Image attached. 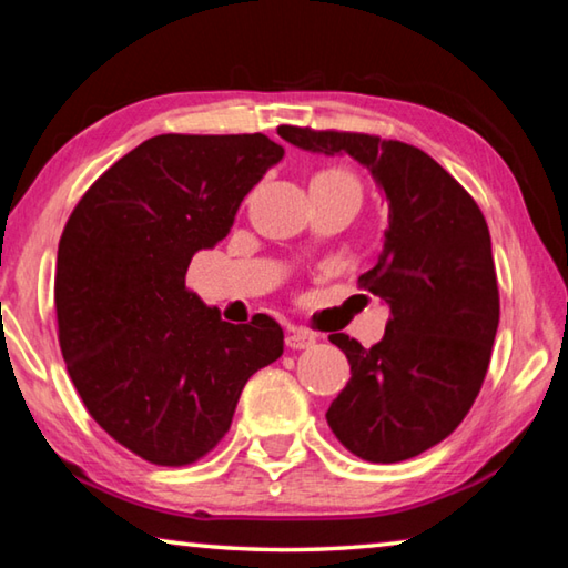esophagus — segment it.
I'll use <instances>...</instances> for the list:
<instances>
[{
    "label": "esophagus",
    "mask_w": 568,
    "mask_h": 568,
    "mask_svg": "<svg viewBox=\"0 0 568 568\" xmlns=\"http://www.w3.org/2000/svg\"><path fill=\"white\" fill-rule=\"evenodd\" d=\"M285 345L293 351H305V348H311V345H315V335L303 331V328H293L285 335Z\"/></svg>",
    "instance_id": "1"
}]
</instances>
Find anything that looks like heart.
<instances>
[{
	"instance_id": "1",
	"label": "heart",
	"mask_w": 568,
	"mask_h": 568,
	"mask_svg": "<svg viewBox=\"0 0 568 568\" xmlns=\"http://www.w3.org/2000/svg\"><path fill=\"white\" fill-rule=\"evenodd\" d=\"M313 180H323V182H341V185H353L358 187V180H355L351 172H345L341 168H331V170H321L318 175H315Z\"/></svg>"
}]
</instances>
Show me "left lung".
<instances>
[{"instance_id": "left-lung-1", "label": "left lung", "mask_w": 568, "mask_h": 568, "mask_svg": "<svg viewBox=\"0 0 568 568\" xmlns=\"http://www.w3.org/2000/svg\"><path fill=\"white\" fill-rule=\"evenodd\" d=\"M291 145L351 155L388 205V227L361 285L390 307L371 348L333 333L351 381L331 403L341 444L373 464L423 454L456 430L486 378L498 328L491 235L476 200L426 152L376 134L283 124Z\"/></svg>"}]
</instances>
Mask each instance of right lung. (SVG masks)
Here are the masks:
<instances>
[{
    "mask_svg": "<svg viewBox=\"0 0 568 568\" xmlns=\"http://www.w3.org/2000/svg\"><path fill=\"white\" fill-rule=\"evenodd\" d=\"M285 150L265 134H158L84 192L57 250L60 348L90 416L132 454L187 466L227 434L255 371L283 355L271 315L233 325L187 291Z\"/></svg>",
    "mask_w": 568,
    "mask_h": 568,
    "instance_id": "obj_1",
    "label": "right lung"
}]
</instances>
